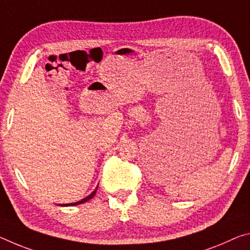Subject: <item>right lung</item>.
Here are the masks:
<instances>
[{
    "mask_svg": "<svg viewBox=\"0 0 250 250\" xmlns=\"http://www.w3.org/2000/svg\"><path fill=\"white\" fill-rule=\"evenodd\" d=\"M97 188H98V186H97L96 188V189L94 192H92L90 195H88L87 197H84V198H83L82 201H78V202H76V203H70V204H61L59 206H75V205H79V204H83V203H84V202H87V201H89L90 198H92L95 196V194H96V192H97Z\"/></svg>",
    "mask_w": 250,
    "mask_h": 250,
    "instance_id": "add662e5",
    "label": "right lung"
}]
</instances>
